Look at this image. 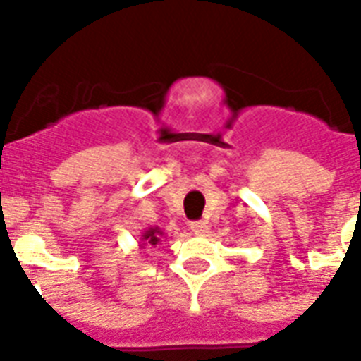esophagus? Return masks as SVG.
<instances>
[{"label":"esophagus","instance_id":"esophagus-1","mask_svg":"<svg viewBox=\"0 0 361 361\" xmlns=\"http://www.w3.org/2000/svg\"><path fill=\"white\" fill-rule=\"evenodd\" d=\"M191 232L197 236H204V234H208V225L204 221H195L191 223Z\"/></svg>","mask_w":361,"mask_h":361}]
</instances>
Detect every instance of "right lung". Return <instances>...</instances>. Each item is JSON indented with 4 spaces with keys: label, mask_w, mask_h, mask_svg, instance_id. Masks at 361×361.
<instances>
[{
    "label": "right lung",
    "mask_w": 361,
    "mask_h": 361,
    "mask_svg": "<svg viewBox=\"0 0 361 361\" xmlns=\"http://www.w3.org/2000/svg\"><path fill=\"white\" fill-rule=\"evenodd\" d=\"M164 238V232L159 228V226H147L146 231L140 234V247L146 249V247H157Z\"/></svg>",
    "instance_id": "1"
}]
</instances>
